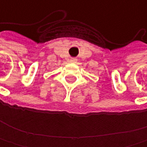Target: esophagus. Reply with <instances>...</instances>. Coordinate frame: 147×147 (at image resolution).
<instances>
[{
    "label": "esophagus",
    "mask_w": 147,
    "mask_h": 147,
    "mask_svg": "<svg viewBox=\"0 0 147 147\" xmlns=\"http://www.w3.org/2000/svg\"><path fill=\"white\" fill-rule=\"evenodd\" d=\"M77 61H78V60H77L76 58H71V59H70V61H71V63H76Z\"/></svg>",
    "instance_id": "obj_1"
}]
</instances>
